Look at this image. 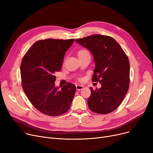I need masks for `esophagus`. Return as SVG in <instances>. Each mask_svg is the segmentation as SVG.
I'll return each instance as SVG.
<instances>
[{
    "label": "esophagus",
    "mask_w": 153,
    "mask_h": 153,
    "mask_svg": "<svg viewBox=\"0 0 153 153\" xmlns=\"http://www.w3.org/2000/svg\"><path fill=\"white\" fill-rule=\"evenodd\" d=\"M83 87H84V85H80V84L76 85V89L77 91H80V90L82 89Z\"/></svg>",
    "instance_id": "esophagus-1"
}]
</instances>
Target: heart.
Segmentation results:
<instances>
[{
	"label": "heart",
	"mask_w": 153,
	"mask_h": 153,
	"mask_svg": "<svg viewBox=\"0 0 153 153\" xmlns=\"http://www.w3.org/2000/svg\"><path fill=\"white\" fill-rule=\"evenodd\" d=\"M87 54H89V53L85 49H81V50H79L77 52L78 57H80V56H85V55H87Z\"/></svg>",
	"instance_id": "heart-1"
}]
</instances>
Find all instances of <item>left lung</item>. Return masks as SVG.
<instances>
[{
  "label": "left lung",
  "mask_w": 153,
  "mask_h": 153,
  "mask_svg": "<svg viewBox=\"0 0 153 153\" xmlns=\"http://www.w3.org/2000/svg\"><path fill=\"white\" fill-rule=\"evenodd\" d=\"M76 42L89 49L95 62L92 81L102 87L94 90L87 104L96 114H107L117 109L122 102L130 85V62L120 45L111 36L94 35Z\"/></svg>",
  "instance_id": "8db88e82"
}]
</instances>
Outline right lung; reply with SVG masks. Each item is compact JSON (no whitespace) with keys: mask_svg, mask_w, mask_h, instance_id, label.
<instances>
[{"mask_svg":"<svg viewBox=\"0 0 153 153\" xmlns=\"http://www.w3.org/2000/svg\"><path fill=\"white\" fill-rule=\"evenodd\" d=\"M74 39L39 40L25 53L20 65L22 88L33 107L41 113L56 117L68 111L76 87L68 82L56 87L55 74L59 72L66 51Z\"/></svg>","mask_w":153,"mask_h":153,"instance_id":"obj_1","label":"right lung"}]
</instances>
